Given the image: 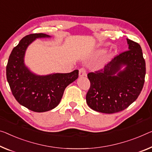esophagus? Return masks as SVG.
Listing matches in <instances>:
<instances>
[{
	"label": "esophagus",
	"mask_w": 152,
	"mask_h": 152,
	"mask_svg": "<svg viewBox=\"0 0 152 152\" xmlns=\"http://www.w3.org/2000/svg\"><path fill=\"white\" fill-rule=\"evenodd\" d=\"M79 77L86 76V71L85 69L81 68V69H79Z\"/></svg>",
	"instance_id": "obj_1"
}]
</instances>
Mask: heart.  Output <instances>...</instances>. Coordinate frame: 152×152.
<instances>
[{
    "label": "heart",
    "mask_w": 152,
    "mask_h": 152,
    "mask_svg": "<svg viewBox=\"0 0 152 152\" xmlns=\"http://www.w3.org/2000/svg\"><path fill=\"white\" fill-rule=\"evenodd\" d=\"M104 50H100V52H99V53H104Z\"/></svg>",
    "instance_id": "1"
}]
</instances>
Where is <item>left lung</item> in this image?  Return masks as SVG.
Instances as JSON below:
<instances>
[{"instance_id":"8db88e82","label":"left lung","mask_w":152,"mask_h":152,"mask_svg":"<svg viewBox=\"0 0 152 152\" xmlns=\"http://www.w3.org/2000/svg\"><path fill=\"white\" fill-rule=\"evenodd\" d=\"M126 39L129 50L117 56L103 69L88 74L90 88L86 102L93 110L104 113L124 110L143 89L146 69L141 48Z\"/></svg>"}]
</instances>
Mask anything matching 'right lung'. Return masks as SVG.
<instances>
[{"label":"right lung","instance_id":"right-lung-1","mask_svg":"<svg viewBox=\"0 0 152 152\" xmlns=\"http://www.w3.org/2000/svg\"><path fill=\"white\" fill-rule=\"evenodd\" d=\"M50 37L43 33L24 37L13 49L6 69L7 79L16 100L30 110L39 113L56 107L65 88L79 75L78 70L69 73L39 75L26 66L24 56L28 47L37 39Z\"/></svg>","mask_w":152,"mask_h":152}]
</instances>
